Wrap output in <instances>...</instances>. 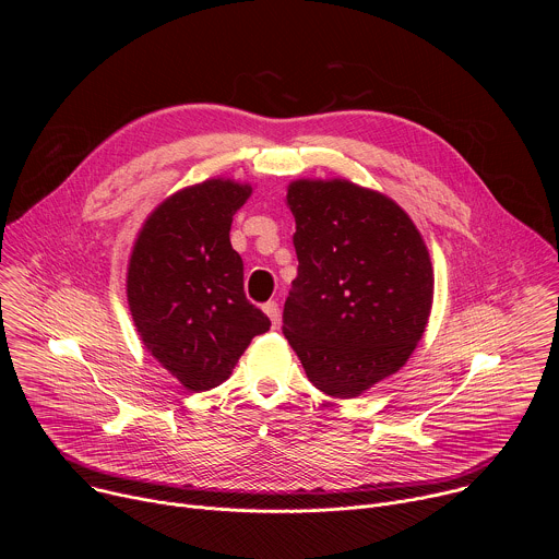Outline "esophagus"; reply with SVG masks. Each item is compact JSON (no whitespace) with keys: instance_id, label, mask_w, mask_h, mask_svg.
Masks as SVG:
<instances>
[{"instance_id":"1","label":"esophagus","mask_w":559,"mask_h":559,"mask_svg":"<svg viewBox=\"0 0 559 559\" xmlns=\"http://www.w3.org/2000/svg\"><path fill=\"white\" fill-rule=\"evenodd\" d=\"M263 311L270 316L272 325L276 328V325H278V321H281V309H278V302H276V300H267V302L263 305Z\"/></svg>"}]
</instances>
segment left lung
Listing matches in <instances>:
<instances>
[{"mask_svg":"<svg viewBox=\"0 0 559 559\" xmlns=\"http://www.w3.org/2000/svg\"><path fill=\"white\" fill-rule=\"evenodd\" d=\"M298 276L283 334L316 389L356 397L401 369L433 302L427 246L389 197L345 179L287 188Z\"/></svg>","mask_w":559,"mask_h":559,"instance_id":"left-lung-1","label":"left lung"}]
</instances>
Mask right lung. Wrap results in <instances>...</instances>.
Listing matches in <instances>:
<instances>
[{"label": "right lung", "instance_id": "obj_1", "mask_svg": "<svg viewBox=\"0 0 559 559\" xmlns=\"http://www.w3.org/2000/svg\"><path fill=\"white\" fill-rule=\"evenodd\" d=\"M252 186L207 179L158 205L128 265V305L145 349L186 389L229 378L270 318L243 292V261L229 243L231 216Z\"/></svg>", "mask_w": 559, "mask_h": 559}]
</instances>
